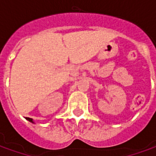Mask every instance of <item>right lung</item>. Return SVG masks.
<instances>
[{
	"label": "right lung",
	"mask_w": 156,
	"mask_h": 156,
	"mask_svg": "<svg viewBox=\"0 0 156 156\" xmlns=\"http://www.w3.org/2000/svg\"><path fill=\"white\" fill-rule=\"evenodd\" d=\"M26 120H27V121H28V122H30L34 123L33 122V119H31V118H28V117H27V118H26Z\"/></svg>",
	"instance_id": "obj_1"
}]
</instances>
